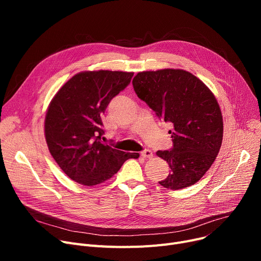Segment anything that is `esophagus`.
I'll return each instance as SVG.
<instances>
[{"label":"esophagus","mask_w":261,"mask_h":261,"mask_svg":"<svg viewBox=\"0 0 261 261\" xmlns=\"http://www.w3.org/2000/svg\"><path fill=\"white\" fill-rule=\"evenodd\" d=\"M141 156H143L145 159H151V158H153V153H152L151 150L145 149V150H143V151L141 152Z\"/></svg>","instance_id":"34e87169"}]
</instances>
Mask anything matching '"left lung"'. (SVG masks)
I'll use <instances>...</instances> for the list:
<instances>
[{"instance_id": "8db88e82", "label": "left lung", "mask_w": 261, "mask_h": 261, "mask_svg": "<svg viewBox=\"0 0 261 261\" xmlns=\"http://www.w3.org/2000/svg\"><path fill=\"white\" fill-rule=\"evenodd\" d=\"M132 85L138 97L172 125L173 147L156 152L170 167L159 183L172 190L196 184L222 144L223 119L215 95L198 77L179 68L138 73Z\"/></svg>"}]
</instances>
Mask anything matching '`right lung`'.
Masks as SVG:
<instances>
[{
  "instance_id": "add662e5",
  "label": "right lung",
  "mask_w": 261,
  "mask_h": 261,
  "mask_svg": "<svg viewBox=\"0 0 261 261\" xmlns=\"http://www.w3.org/2000/svg\"><path fill=\"white\" fill-rule=\"evenodd\" d=\"M132 76L118 71L81 72L65 82L51 99L44 121L46 144L54 160L73 181L86 186L100 184L127 160L140 155L101 142V116Z\"/></svg>"
}]
</instances>
